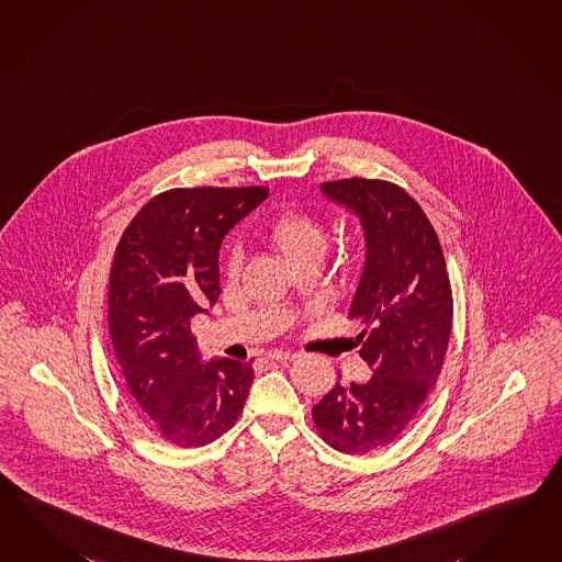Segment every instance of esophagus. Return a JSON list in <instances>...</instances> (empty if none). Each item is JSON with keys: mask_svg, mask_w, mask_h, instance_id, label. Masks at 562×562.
<instances>
[{"mask_svg": "<svg viewBox=\"0 0 562 562\" xmlns=\"http://www.w3.org/2000/svg\"><path fill=\"white\" fill-rule=\"evenodd\" d=\"M296 357H299V352H294V350H274L268 355L270 361H292Z\"/></svg>", "mask_w": 562, "mask_h": 562, "instance_id": "1", "label": "esophagus"}]
</instances>
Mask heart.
<instances>
[{
    "mask_svg": "<svg viewBox=\"0 0 562 562\" xmlns=\"http://www.w3.org/2000/svg\"><path fill=\"white\" fill-rule=\"evenodd\" d=\"M268 237L278 250L284 254L288 263L304 260H321L328 248L326 232L304 213H286L274 220L268 227ZM241 262V254L234 251L229 258V270L236 272Z\"/></svg>",
    "mask_w": 562,
    "mask_h": 562,
    "instance_id": "1",
    "label": "heart"
}]
</instances>
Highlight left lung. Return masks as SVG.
I'll return each instance as SVG.
<instances>
[{
    "label": "left lung",
    "mask_w": 562,
    "mask_h": 562,
    "mask_svg": "<svg viewBox=\"0 0 562 562\" xmlns=\"http://www.w3.org/2000/svg\"><path fill=\"white\" fill-rule=\"evenodd\" d=\"M321 191L361 224L364 262L349 314L371 326L359 338L373 376L337 383L312 419L330 448L357 456L395 441L422 409L448 352L453 300L436 229L412 195L359 177Z\"/></svg>",
    "instance_id": "1"
}]
</instances>
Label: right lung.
Segmentation results:
<instances>
[{
	"instance_id": "right-lung-1",
	"label": "right lung",
	"mask_w": 562,
	"mask_h": 562,
	"mask_svg": "<svg viewBox=\"0 0 562 562\" xmlns=\"http://www.w3.org/2000/svg\"><path fill=\"white\" fill-rule=\"evenodd\" d=\"M266 188L171 189L135 215L114 251L109 328L131 397L155 431L200 448L236 424L251 362L201 359L191 318L220 296V250Z\"/></svg>"
}]
</instances>
